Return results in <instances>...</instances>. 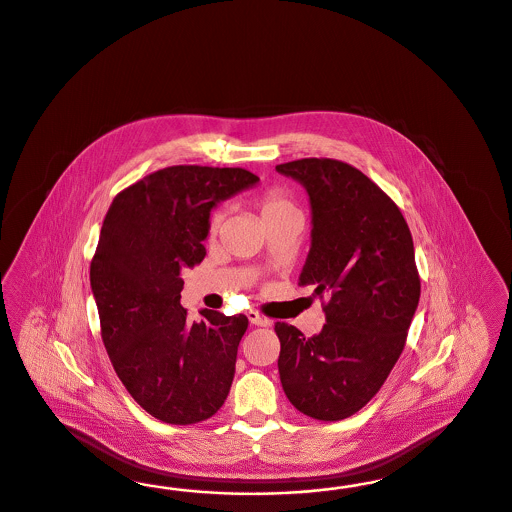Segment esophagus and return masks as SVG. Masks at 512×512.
<instances>
[{
  "instance_id": "obj_1",
  "label": "esophagus",
  "mask_w": 512,
  "mask_h": 512,
  "mask_svg": "<svg viewBox=\"0 0 512 512\" xmlns=\"http://www.w3.org/2000/svg\"><path fill=\"white\" fill-rule=\"evenodd\" d=\"M247 319H249V323H253V325H257V327H266V325H270V321L263 318V316H261L259 312H255V310H249V312H247Z\"/></svg>"
}]
</instances>
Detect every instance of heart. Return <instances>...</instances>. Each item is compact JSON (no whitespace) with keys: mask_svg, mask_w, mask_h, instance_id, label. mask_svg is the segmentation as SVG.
Masks as SVG:
<instances>
[{"mask_svg":"<svg viewBox=\"0 0 512 512\" xmlns=\"http://www.w3.org/2000/svg\"><path fill=\"white\" fill-rule=\"evenodd\" d=\"M259 212H261L263 221L268 219V217H276V215H283V213H299L297 212V208H295V204L287 198V194L278 191V189L266 191V193L261 196V200H259ZM223 217H225V213L223 212H217L213 215L212 221H210V230H212L213 234L221 227Z\"/></svg>","mask_w":512,"mask_h":512,"instance_id":"1","label":"heart"}]
</instances>
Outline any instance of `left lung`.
<instances>
[{
    "label": "left lung",
    "instance_id": "8db88e82",
    "mask_svg": "<svg viewBox=\"0 0 512 512\" xmlns=\"http://www.w3.org/2000/svg\"><path fill=\"white\" fill-rule=\"evenodd\" d=\"M276 170L310 200L299 285L329 295L318 335L276 323L282 388L302 414L344 420L378 393L405 348L420 300L412 234L388 194L346 162L300 159Z\"/></svg>",
    "mask_w": 512,
    "mask_h": 512
}]
</instances>
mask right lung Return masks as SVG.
<instances>
[{
  "label": "right lung",
  "instance_id": "1",
  "mask_svg": "<svg viewBox=\"0 0 512 512\" xmlns=\"http://www.w3.org/2000/svg\"><path fill=\"white\" fill-rule=\"evenodd\" d=\"M242 168L170 166L117 194L90 263L113 369L160 422H204L229 395L246 316L181 306V272L202 263L213 208L257 185Z\"/></svg>",
  "mask_w": 512,
  "mask_h": 512
}]
</instances>
